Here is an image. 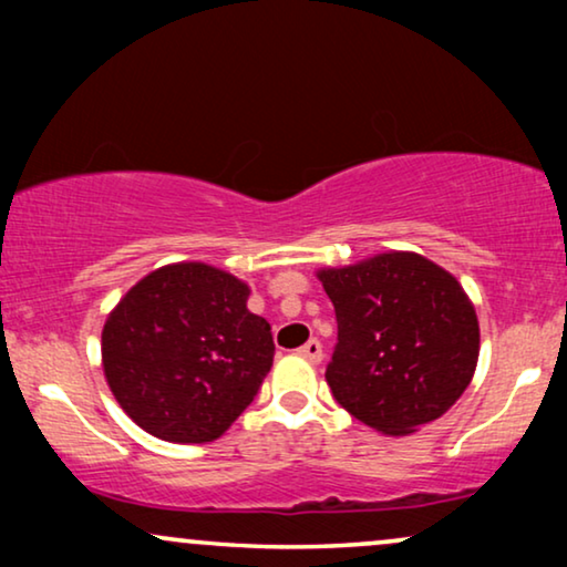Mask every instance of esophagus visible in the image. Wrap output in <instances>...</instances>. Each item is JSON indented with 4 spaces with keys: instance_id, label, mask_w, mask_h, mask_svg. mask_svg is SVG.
Segmentation results:
<instances>
[{
    "instance_id": "esophagus-1",
    "label": "esophagus",
    "mask_w": 567,
    "mask_h": 567,
    "mask_svg": "<svg viewBox=\"0 0 567 567\" xmlns=\"http://www.w3.org/2000/svg\"><path fill=\"white\" fill-rule=\"evenodd\" d=\"M297 355H299V359L309 361V363H320L322 361V343H320V340H315V338L307 340V343L297 351Z\"/></svg>"
}]
</instances>
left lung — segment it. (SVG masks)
I'll return each mask as SVG.
<instances>
[{"mask_svg": "<svg viewBox=\"0 0 567 567\" xmlns=\"http://www.w3.org/2000/svg\"><path fill=\"white\" fill-rule=\"evenodd\" d=\"M336 307L332 398L384 436H408L462 398L480 324L462 284L417 252H379L317 270Z\"/></svg>", "mask_w": 567, "mask_h": 567, "instance_id": "left-lung-1", "label": "left lung"}]
</instances>
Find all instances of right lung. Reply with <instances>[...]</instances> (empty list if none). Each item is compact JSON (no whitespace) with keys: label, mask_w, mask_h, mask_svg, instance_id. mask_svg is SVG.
<instances>
[{"label":"right lung","mask_w":567,"mask_h":567,"mask_svg":"<svg viewBox=\"0 0 567 567\" xmlns=\"http://www.w3.org/2000/svg\"><path fill=\"white\" fill-rule=\"evenodd\" d=\"M250 286L206 262H173L131 286L103 328V371L131 421L173 444H206L243 415L274 367Z\"/></svg>","instance_id":"obj_1"}]
</instances>
